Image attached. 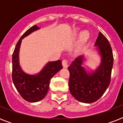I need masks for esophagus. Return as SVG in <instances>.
Listing matches in <instances>:
<instances>
[{
  "mask_svg": "<svg viewBox=\"0 0 123 123\" xmlns=\"http://www.w3.org/2000/svg\"><path fill=\"white\" fill-rule=\"evenodd\" d=\"M62 66H63V67L64 68H67L68 66V61L67 60L64 59L62 62Z\"/></svg>",
  "mask_w": 123,
  "mask_h": 123,
  "instance_id": "1",
  "label": "esophagus"
}]
</instances>
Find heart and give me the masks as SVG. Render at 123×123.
<instances>
[{
	"instance_id": "heart-1",
	"label": "heart",
	"mask_w": 123,
	"mask_h": 123,
	"mask_svg": "<svg viewBox=\"0 0 123 123\" xmlns=\"http://www.w3.org/2000/svg\"><path fill=\"white\" fill-rule=\"evenodd\" d=\"M80 33L79 32V30H77V31H75V32H74V35H77V34H79ZM89 33H88V32L87 31H83L80 34V41L82 43H84L85 42V41L87 40V39H88V37H89Z\"/></svg>"
}]
</instances>
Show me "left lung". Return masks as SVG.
<instances>
[{
    "instance_id": "left-lung-1",
    "label": "left lung",
    "mask_w": 123,
    "mask_h": 123,
    "mask_svg": "<svg viewBox=\"0 0 123 123\" xmlns=\"http://www.w3.org/2000/svg\"><path fill=\"white\" fill-rule=\"evenodd\" d=\"M94 46L101 57L100 64L96 69L86 70L83 66L86 61L84 55L75 59L68 67L69 91L75 99L82 103H91L97 101L111 82L114 61L112 50L109 41L101 32Z\"/></svg>"
}]
</instances>
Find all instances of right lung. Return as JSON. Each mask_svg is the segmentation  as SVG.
<instances>
[{
	"label": "right lung",
	"mask_w": 123,
	"mask_h": 123,
	"mask_svg": "<svg viewBox=\"0 0 123 123\" xmlns=\"http://www.w3.org/2000/svg\"><path fill=\"white\" fill-rule=\"evenodd\" d=\"M39 29L37 25H34L22 35L16 44L12 57L13 84L21 96L25 100L31 103L41 101L46 96L51 79L62 69L61 60H58L47 62L41 71L35 75H30L22 70L19 62V52L22 40Z\"/></svg>",
	"instance_id": "obj_1"
}]
</instances>
